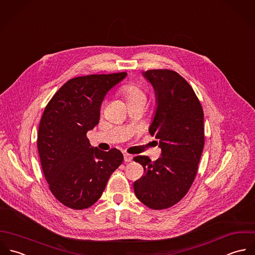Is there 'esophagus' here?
I'll return each mask as SVG.
<instances>
[{"instance_id":"obj_1","label":"esophagus","mask_w":255,"mask_h":255,"mask_svg":"<svg viewBox=\"0 0 255 255\" xmlns=\"http://www.w3.org/2000/svg\"><path fill=\"white\" fill-rule=\"evenodd\" d=\"M124 160H125L126 162H129V161L132 160V156H131L130 154L125 153V154H124Z\"/></svg>"}]
</instances>
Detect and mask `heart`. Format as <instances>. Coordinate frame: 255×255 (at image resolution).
I'll return each mask as SVG.
<instances>
[{
	"label": "heart",
	"mask_w": 255,
	"mask_h": 255,
	"mask_svg": "<svg viewBox=\"0 0 255 255\" xmlns=\"http://www.w3.org/2000/svg\"><path fill=\"white\" fill-rule=\"evenodd\" d=\"M122 93L125 96L127 103L144 102L146 101V93L139 86L127 84L122 88Z\"/></svg>",
	"instance_id": "obj_1"
}]
</instances>
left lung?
Instances as JSON below:
<instances>
[{"label":"left lung","mask_w":255,"mask_h":255,"mask_svg":"<svg viewBox=\"0 0 255 255\" xmlns=\"http://www.w3.org/2000/svg\"><path fill=\"white\" fill-rule=\"evenodd\" d=\"M142 76L155 92L156 110L148 130L159 139L161 157L133 158L144 169L133 189L145 206L162 210L177 204L196 177L205 143L204 112L192 87L177 72L154 69Z\"/></svg>","instance_id":"8db88e82"}]
</instances>
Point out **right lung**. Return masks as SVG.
<instances>
[{
	"label": "right lung",
	"instance_id": "add662e5",
	"mask_svg": "<svg viewBox=\"0 0 255 255\" xmlns=\"http://www.w3.org/2000/svg\"><path fill=\"white\" fill-rule=\"evenodd\" d=\"M126 76L122 72L70 79L44 109L37 134L41 167L51 193L68 208L83 210L95 204L123 163L120 150L93 147L86 134L99 124L107 93Z\"/></svg>",
	"mask_w": 255,
	"mask_h": 255
}]
</instances>
